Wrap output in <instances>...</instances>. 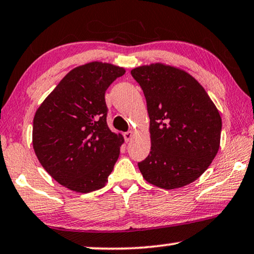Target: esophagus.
Returning a JSON list of instances; mask_svg holds the SVG:
<instances>
[{
	"mask_svg": "<svg viewBox=\"0 0 254 254\" xmlns=\"http://www.w3.org/2000/svg\"><path fill=\"white\" fill-rule=\"evenodd\" d=\"M133 138V131H127V132H126V133H124V139H126V141L127 142V141H130V140Z\"/></svg>",
	"mask_w": 254,
	"mask_h": 254,
	"instance_id": "obj_1",
	"label": "esophagus"
}]
</instances>
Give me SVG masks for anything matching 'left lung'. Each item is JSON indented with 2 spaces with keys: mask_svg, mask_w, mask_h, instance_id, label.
Segmentation results:
<instances>
[{
  "mask_svg": "<svg viewBox=\"0 0 254 254\" xmlns=\"http://www.w3.org/2000/svg\"><path fill=\"white\" fill-rule=\"evenodd\" d=\"M150 120L151 148L138 166L149 184L175 189L195 181L220 146L221 117L209 94L185 70L151 64L131 70Z\"/></svg>",
  "mask_w": 254,
  "mask_h": 254,
  "instance_id": "left-lung-1",
  "label": "left lung"
}]
</instances>
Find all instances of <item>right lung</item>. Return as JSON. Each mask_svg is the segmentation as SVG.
<instances>
[{"mask_svg": "<svg viewBox=\"0 0 254 254\" xmlns=\"http://www.w3.org/2000/svg\"><path fill=\"white\" fill-rule=\"evenodd\" d=\"M124 68L99 62L70 70L36 111L33 147L49 175L78 192L103 188L124 139L107 126L106 90Z\"/></svg>", "mask_w": 254, "mask_h": 254, "instance_id": "obj_1", "label": "right lung"}]
</instances>
